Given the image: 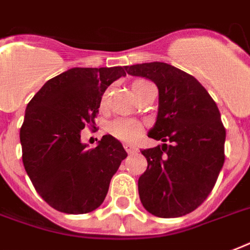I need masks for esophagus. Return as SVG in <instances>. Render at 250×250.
I'll return each instance as SVG.
<instances>
[{
	"label": "esophagus",
	"instance_id": "34e87169",
	"mask_svg": "<svg viewBox=\"0 0 250 250\" xmlns=\"http://www.w3.org/2000/svg\"><path fill=\"white\" fill-rule=\"evenodd\" d=\"M125 152L128 153V154H133V153L139 152V149H137L136 146H133V145H129V144H125Z\"/></svg>",
	"mask_w": 250,
	"mask_h": 250
}]
</instances>
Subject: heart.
<instances>
[{
	"mask_svg": "<svg viewBox=\"0 0 250 250\" xmlns=\"http://www.w3.org/2000/svg\"><path fill=\"white\" fill-rule=\"evenodd\" d=\"M143 83H145V80H137V82H135L132 85V89H135L137 85H140ZM102 102H105V97H104ZM109 132L114 137H117V139L122 141H135L141 136L143 125L137 121H133V119L119 118V119H115V121L110 123Z\"/></svg>",
	"mask_w": 250,
	"mask_h": 250,
	"instance_id": "heart-1",
	"label": "heart"
}]
</instances>
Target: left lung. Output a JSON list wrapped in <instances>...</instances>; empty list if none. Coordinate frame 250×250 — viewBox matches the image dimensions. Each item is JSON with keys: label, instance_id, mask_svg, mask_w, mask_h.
Instances as JSON below:
<instances>
[{"label": "left lung", "instance_id": "1", "mask_svg": "<svg viewBox=\"0 0 250 250\" xmlns=\"http://www.w3.org/2000/svg\"><path fill=\"white\" fill-rule=\"evenodd\" d=\"M158 88V115L148 136L164 144L141 150L148 167L139 178L141 204L160 218L192 213L205 201L225 164L226 129L217 104L198 80L164 63L125 66Z\"/></svg>", "mask_w": 250, "mask_h": 250}]
</instances>
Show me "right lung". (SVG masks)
Returning <instances> with one entry per match:
<instances>
[{
	"label": "right lung",
	"mask_w": 250,
	"mask_h": 250,
	"mask_svg": "<svg viewBox=\"0 0 250 250\" xmlns=\"http://www.w3.org/2000/svg\"><path fill=\"white\" fill-rule=\"evenodd\" d=\"M125 75L121 66L70 68L48 80L27 105L21 128L23 165L37 193L58 211L97 209L127 157L111 135L93 149L80 140L85 125H94L106 88Z\"/></svg>",
	"instance_id": "1"
}]
</instances>
